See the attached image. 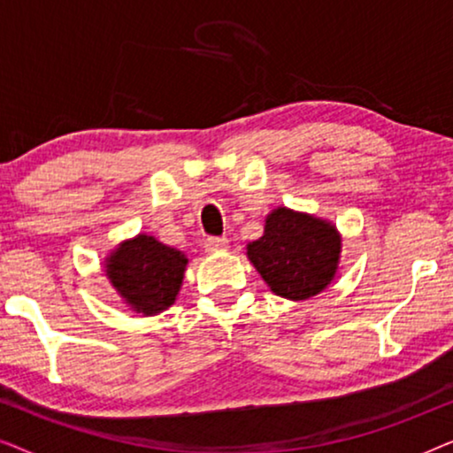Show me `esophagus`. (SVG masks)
I'll use <instances>...</instances> for the list:
<instances>
[{
	"label": "esophagus",
	"instance_id": "1",
	"mask_svg": "<svg viewBox=\"0 0 453 453\" xmlns=\"http://www.w3.org/2000/svg\"><path fill=\"white\" fill-rule=\"evenodd\" d=\"M203 245H206V251H225L228 247V241L225 237H208Z\"/></svg>",
	"mask_w": 453,
	"mask_h": 453
}]
</instances>
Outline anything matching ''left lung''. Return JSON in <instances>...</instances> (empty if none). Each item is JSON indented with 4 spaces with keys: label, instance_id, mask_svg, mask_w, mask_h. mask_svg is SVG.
<instances>
[{
    "label": "left lung",
    "instance_id": "1",
    "mask_svg": "<svg viewBox=\"0 0 453 453\" xmlns=\"http://www.w3.org/2000/svg\"><path fill=\"white\" fill-rule=\"evenodd\" d=\"M342 237L332 222L276 208L265 216L264 234L247 245V257L270 290L290 301L319 295L334 280Z\"/></svg>",
    "mask_w": 453,
    "mask_h": 453
}]
</instances>
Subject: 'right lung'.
Segmentation results:
<instances>
[{
    "mask_svg": "<svg viewBox=\"0 0 453 453\" xmlns=\"http://www.w3.org/2000/svg\"><path fill=\"white\" fill-rule=\"evenodd\" d=\"M188 257L150 234L123 241L104 259V272L132 311L157 315L175 303Z\"/></svg>",
    "mask_w": 453,
    "mask_h": 453,
    "instance_id": "add662e5",
    "label": "right lung"
}]
</instances>
